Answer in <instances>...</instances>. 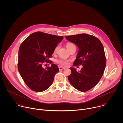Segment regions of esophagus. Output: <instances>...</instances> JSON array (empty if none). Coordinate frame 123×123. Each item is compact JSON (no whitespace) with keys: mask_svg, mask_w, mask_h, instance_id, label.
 Wrapping results in <instances>:
<instances>
[{"mask_svg":"<svg viewBox=\"0 0 123 123\" xmlns=\"http://www.w3.org/2000/svg\"><path fill=\"white\" fill-rule=\"evenodd\" d=\"M65 68V67H61V66H59V69L60 71H61V70H63V69H64Z\"/></svg>","mask_w":123,"mask_h":123,"instance_id":"obj_1","label":"esophagus"}]
</instances>
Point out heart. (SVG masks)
I'll return each instance as SVG.
<instances>
[{
  "mask_svg": "<svg viewBox=\"0 0 123 123\" xmlns=\"http://www.w3.org/2000/svg\"><path fill=\"white\" fill-rule=\"evenodd\" d=\"M66 47L67 48V49L68 50V51L72 49L73 48H75V46L74 45V44L73 43L71 42H68L66 44ZM58 49V47H56L55 50H54V52H56L57 51ZM56 62L59 64L61 65H63V66H68L69 64V61L67 59H57L56 60Z\"/></svg>",
  "mask_w": 123,
  "mask_h": 123,
  "instance_id": "b5f03b06",
  "label": "heart"
}]
</instances>
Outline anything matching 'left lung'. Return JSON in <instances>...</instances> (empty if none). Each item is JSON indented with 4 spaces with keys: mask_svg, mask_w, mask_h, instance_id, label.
<instances>
[{
    "mask_svg": "<svg viewBox=\"0 0 123 123\" xmlns=\"http://www.w3.org/2000/svg\"><path fill=\"white\" fill-rule=\"evenodd\" d=\"M66 38L79 49L74 66H83L79 72L70 68L72 73L68 80L76 90L82 92L89 91L99 82L106 68L104 47L99 39L86 33L66 36Z\"/></svg>",
    "mask_w": 123,
    "mask_h": 123,
    "instance_id": "left-lung-1",
    "label": "left lung"
}]
</instances>
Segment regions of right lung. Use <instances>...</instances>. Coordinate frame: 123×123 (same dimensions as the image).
Masks as SVG:
<instances>
[{
  "label": "right lung",
  "mask_w": 123,
  "mask_h": 123,
  "mask_svg": "<svg viewBox=\"0 0 123 123\" xmlns=\"http://www.w3.org/2000/svg\"><path fill=\"white\" fill-rule=\"evenodd\" d=\"M63 37L36 32L21 44L18 51V69L25 84L31 90L43 92L50 86L59 68L55 64L46 68L45 62L52 63L49 58L52 57L57 44Z\"/></svg>",
  "instance_id": "obj_1"
}]
</instances>
